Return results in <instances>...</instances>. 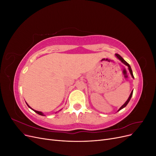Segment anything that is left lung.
I'll return each mask as SVG.
<instances>
[{
    "mask_svg": "<svg viewBox=\"0 0 156 156\" xmlns=\"http://www.w3.org/2000/svg\"><path fill=\"white\" fill-rule=\"evenodd\" d=\"M115 55H116V57H117L118 58H119V60L121 61V62H122V63H124V64L126 66H127L128 67V69H129V72H130V73H131V77H133V78H134V76H133V72H132V69H131V66H129V64L128 63H127L126 60H124V59L123 58H122V56H121L120 55H119V54H115ZM132 95H133V90L131 91V94H130V96H129V97L128 98V99H127V101L125 102L124 104L123 105H122V107H121L119 108V111H120V110L122 109V108H124V107H126V106L127 105V103H129V101H130V100H131V96H132Z\"/></svg>",
    "mask_w": 156,
    "mask_h": 156,
    "instance_id": "8db88e82",
    "label": "left lung"
}]
</instances>
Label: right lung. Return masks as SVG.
Wrapping results in <instances>:
<instances>
[{"instance_id": "add662e5", "label": "right lung", "mask_w": 156, "mask_h": 156, "mask_svg": "<svg viewBox=\"0 0 156 156\" xmlns=\"http://www.w3.org/2000/svg\"><path fill=\"white\" fill-rule=\"evenodd\" d=\"M27 105H28V107H29V108H30L32 110H33V111H34L35 112H36L37 114H38V115H41V116H45V115H44V113H43V112H40V111H36V110H34V109H33V108H31V107H30L29 105L27 104ZM60 110H61V109H60Z\"/></svg>"}]
</instances>
